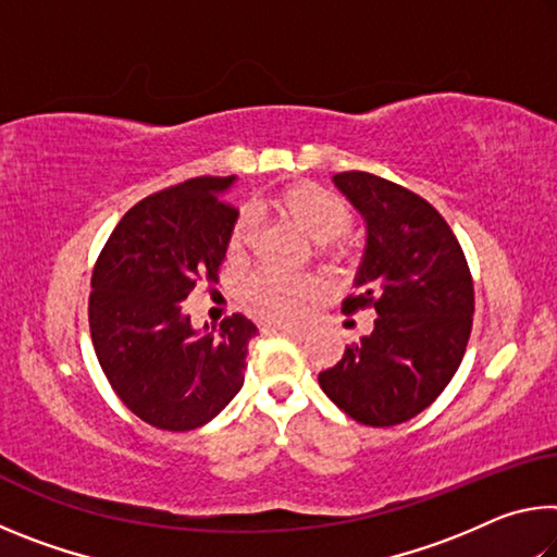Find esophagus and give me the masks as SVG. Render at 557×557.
<instances>
[{"label":"esophagus","mask_w":557,"mask_h":557,"mask_svg":"<svg viewBox=\"0 0 557 557\" xmlns=\"http://www.w3.org/2000/svg\"><path fill=\"white\" fill-rule=\"evenodd\" d=\"M268 334H277V336H289V338H301L305 336V329L301 326H268Z\"/></svg>","instance_id":"34e87169"}]
</instances>
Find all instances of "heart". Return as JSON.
<instances>
[{
	"mask_svg": "<svg viewBox=\"0 0 557 557\" xmlns=\"http://www.w3.org/2000/svg\"><path fill=\"white\" fill-rule=\"evenodd\" d=\"M270 209L307 238L317 240L322 256L334 260L346 256V231L354 215L348 203L332 188L314 182L289 184L272 196ZM252 238H256V223L248 213H240L231 225L228 250L233 256H240L250 248ZM319 289L322 287L314 277H282L275 272H258L245 282L240 297L256 317L265 322L289 324L301 314L307 301L319 295Z\"/></svg>",
	"mask_w": 557,
	"mask_h": 557,
	"instance_id": "1",
	"label": "heart"
}]
</instances>
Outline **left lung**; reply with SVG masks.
<instances>
[{
  "label": "left lung",
  "mask_w": 557,
  "mask_h": 557,
  "mask_svg": "<svg viewBox=\"0 0 557 557\" xmlns=\"http://www.w3.org/2000/svg\"><path fill=\"white\" fill-rule=\"evenodd\" d=\"M366 221V256L344 312L373 309L371 336L348 344L319 385L348 418L391 428L447 388L467 351L474 282L465 250L435 206L369 172L334 176Z\"/></svg>",
  "instance_id": "left-lung-1"
}]
</instances>
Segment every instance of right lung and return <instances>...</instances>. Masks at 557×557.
<instances>
[{"instance_id": "1", "label": "right lung", "mask_w": 557, "mask_h": 557, "mask_svg": "<svg viewBox=\"0 0 557 557\" xmlns=\"http://www.w3.org/2000/svg\"><path fill=\"white\" fill-rule=\"evenodd\" d=\"M235 176H196L132 206L102 245L90 277L88 322L100 369L147 425L186 432L213 420L243 388L258 326L225 317L196 332L186 297L219 282L238 209Z\"/></svg>"}]
</instances>
